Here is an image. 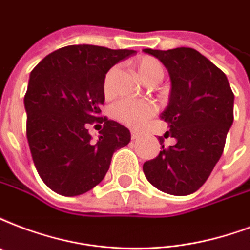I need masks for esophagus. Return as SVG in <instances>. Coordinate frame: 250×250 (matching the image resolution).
I'll return each mask as SVG.
<instances>
[{"mask_svg": "<svg viewBox=\"0 0 250 250\" xmlns=\"http://www.w3.org/2000/svg\"><path fill=\"white\" fill-rule=\"evenodd\" d=\"M142 136V132H139L136 129H131V138L132 139H139Z\"/></svg>", "mask_w": 250, "mask_h": 250, "instance_id": "34e87169", "label": "esophagus"}]
</instances>
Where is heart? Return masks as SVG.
<instances>
[{
  "instance_id": "heart-1",
  "label": "heart",
  "mask_w": 250,
  "mask_h": 250,
  "mask_svg": "<svg viewBox=\"0 0 250 250\" xmlns=\"http://www.w3.org/2000/svg\"><path fill=\"white\" fill-rule=\"evenodd\" d=\"M135 68L138 72L139 77L146 83V85H156L164 79L165 69L161 62L152 56H140L135 60ZM117 72V68L114 66L108 70L104 76V95H111V83L112 77ZM156 111L155 104L148 101H135V100H123L118 102L114 106V117L118 121L129 125V127H140L149 119Z\"/></svg>"
}]
</instances>
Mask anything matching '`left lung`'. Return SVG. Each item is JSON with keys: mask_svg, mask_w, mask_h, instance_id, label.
<instances>
[{"mask_svg": "<svg viewBox=\"0 0 250 250\" xmlns=\"http://www.w3.org/2000/svg\"><path fill=\"white\" fill-rule=\"evenodd\" d=\"M163 62L171 81L169 104L161 114L177 143L164 148L143 170L155 188L188 195L205 184L220 159L233 123V100L227 76L193 48L143 49Z\"/></svg>", "mask_w": 250, "mask_h": 250, "instance_id": "left-lung-1", "label": "left lung"}]
</instances>
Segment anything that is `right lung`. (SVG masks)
I'll return each mask as SVG.
<instances>
[{"mask_svg": "<svg viewBox=\"0 0 250 250\" xmlns=\"http://www.w3.org/2000/svg\"><path fill=\"white\" fill-rule=\"evenodd\" d=\"M133 49L66 45L32 69L24 95L27 140L39 176L55 193L74 197L107 173L114 152L131 140L125 125L101 117L104 76ZM104 123L97 142L87 125Z\"/></svg>", "mask_w": 250, "mask_h": 250, "instance_id": "obj_1", "label": "right lung"}]
</instances>
